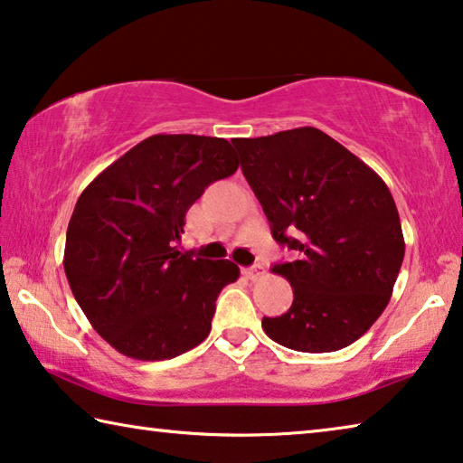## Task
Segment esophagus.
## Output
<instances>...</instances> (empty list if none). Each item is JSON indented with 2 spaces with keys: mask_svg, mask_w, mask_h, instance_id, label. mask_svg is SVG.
<instances>
[{
  "mask_svg": "<svg viewBox=\"0 0 463 463\" xmlns=\"http://www.w3.org/2000/svg\"><path fill=\"white\" fill-rule=\"evenodd\" d=\"M244 275H246L248 279H252V281H256V279H260V277L264 275V270H262L260 264H254V267L244 269Z\"/></svg>",
  "mask_w": 463,
  "mask_h": 463,
  "instance_id": "obj_1",
  "label": "esophagus"
}]
</instances>
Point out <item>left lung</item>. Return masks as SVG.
<instances>
[{
  "instance_id": "8db88e82",
  "label": "left lung",
  "mask_w": 463,
  "mask_h": 463,
  "mask_svg": "<svg viewBox=\"0 0 463 463\" xmlns=\"http://www.w3.org/2000/svg\"><path fill=\"white\" fill-rule=\"evenodd\" d=\"M232 143L272 238L298 254L272 267L293 287V303L262 317V330L301 353L353 345L388 306L404 260L390 188L320 128Z\"/></svg>"
}]
</instances>
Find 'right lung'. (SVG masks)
Returning a JSON list of instances; mask_svg holds the SVG:
<instances>
[{"label": "right lung", "mask_w": 463, "mask_h": 463, "mask_svg": "<svg viewBox=\"0 0 463 463\" xmlns=\"http://www.w3.org/2000/svg\"><path fill=\"white\" fill-rule=\"evenodd\" d=\"M238 165L227 139L151 135L80 194L65 275L81 312L118 353L164 361L209 336L217 295L238 281L240 269L176 244L191 204Z\"/></svg>", "instance_id": "obj_1"}]
</instances>
